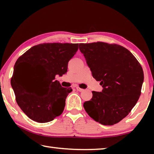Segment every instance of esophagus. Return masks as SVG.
Returning <instances> with one entry per match:
<instances>
[{
	"label": "esophagus",
	"mask_w": 154,
	"mask_h": 154,
	"mask_svg": "<svg viewBox=\"0 0 154 154\" xmlns=\"http://www.w3.org/2000/svg\"><path fill=\"white\" fill-rule=\"evenodd\" d=\"M76 89H77V91H79V92H83V89H82V88H79V86H77V87H76Z\"/></svg>",
	"instance_id": "obj_1"
}]
</instances>
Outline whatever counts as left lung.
<instances>
[{
    "instance_id": "left-lung-1",
    "label": "left lung",
    "mask_w": 154,
    "mask_h": 154,
    "mask_svg": "<svg viewBox=\"0 0 154 154\" xmlns=\"http://www.w3.org/2000/svg\"><path fill=\"white\" fill-rule=\"evenodd\" d=\"M93 77L102 92L92 91V98L83 107L94 120L112 126L129 114L141 94L144 73L131 52L118 44L80 43Z\"/></svg>"
}]
</instances>
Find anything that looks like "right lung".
Returning a JSON list of instances; mask_svg holds the SVG:
<instances>
[{
    "mask_svg": "<svg viewBox=\"0 0 154 154\" xmlns=\"http://www.w3.org/2000/svg\"><path fill=\"white\" fill-rule=\"evenodd\" d=\"M78 43H48L35 45L17 60L11 79L18 106L30 119L46 123L62 113L71 88H63L55 79L67 72L68 63L78 50ZM26 64L38 85L23 75L19 69Z\"/></svg>",
    "mask_w": 154,
    "mask_h": 154,
    "instance_id": "obj_1",
    "label": "right lung"
}]
</instances>
